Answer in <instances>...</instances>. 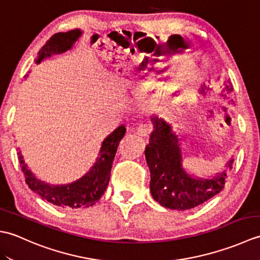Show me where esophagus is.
<instances>
[{"mask_svg": "<svg viewBox=\"0 0 260 260\" xmlns=\"http://www.w3.org/2000/svg\"><path fill=\"white\" fill-rule=\"evenodd\" d=\"M150 132H151V127L146 124H143V125H140L139 127H137L136 134L139 136H147L148 134H150Z\"/></svg>", "mask_w": 260, "mask_h": 260, "instance_id": "obj_1", "label": "esophagus"}]
</instances>
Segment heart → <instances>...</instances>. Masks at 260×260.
<instances>
[{"label": "heart", "instance_id": "1", "mask_svg": "<svg viewBox=\"0 0 260 260\" xmlns=\"http://www.w3.org/2000/svg\"><path fill=\"white\" fill-rule=\"evenodd\" d=\"M198 77V71L194 68H189L185 70L180 71L179 74H176L171 78L170 81V87L172 88L173 91L176 93L178 96H181L182 93L185 92L189 88L194 84ZM156 84L155 79H150L148 81H143L141 84H135L133 87V91L136 93H142L148 91L152 89L153 86Z\"/></svg>", "mask_w": 260, "mask_h": 260}]
</instances>
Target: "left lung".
Here are the masks:
<instances>
[{
    "label": "left lung",
    "instance_id": "obj_1",
    "mask_svg": "<svg viewBox=\"0 0 260 260\" xmlns=\"http://www.w3.org/2000/svg\"><path fill=\"white\" fill-rule=\"evenodd\" d=\"M210 90L211 88L203 85L200 93L206 96ZM233 90L231 82L224 80L219 96L234 105V101L230 99ZM151 121L153 131L144 153L151 172L150 189L154 200L168 209L185 211L217 196L224 187L227 170L233 169L234 158L231 157L225 163L227 170L222 172L209 178L196 176L183 167L182 142L185 141L187 135L176 133L172 124L158 116H152Z\"/></svg>",
    "mask_w": 260,
    "mask_h": 260
}]
</instances>
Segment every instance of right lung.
I'll return each instance as SVG.
<instances>
[{
	"label": "right lung",
	"mask_w": 260,
	"mask_h": 260,
	"mask_svg": "<svg viewBox=\"0 0 260 260\" xmlns=\"http://www.w3.org/2000/svg\"><path fill=\"white\" fill-rule=\"evenodd\" d=\"M81 35L82 31L79 29L53 35L39 51L36 63H41V61L50 58L52 54L63 53L70 50ZM125 133V126L120 125L112 134H109L103 141L98 157L90 170L80 179L68 184H50L37 178L27 167L21 151H19V162L24 173L27 186L39 197H41L42 200H47L57 207L77 209L93 206L107 189L115 154Z\"/></svg>",
	"instance_id": "add662e5"
}]
</instances>
